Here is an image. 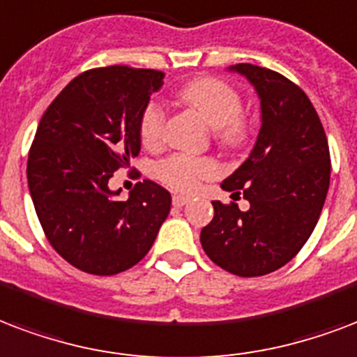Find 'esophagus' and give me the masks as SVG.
<instances>
[{
    "label": "esophagus",
    "mask_w": 357,
    "mask_h": 357,
    "mask_svg": "<svg viewBox=\"0 0 357 357\" xmlns=\"http://www.w3.org/2000/svg\"><path fill=\"white\" fill-rule=\"evenodd\" d=\"M187 202H189V198L183 197V195H174L172 197V204L176 208H181V206H185Z\"/></svg>",
    "instance_id": "obj_1"
}]
</instances>
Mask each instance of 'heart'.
Here are the masks:
<instances>
[{
  "label": "heart",
  "mask_w": 357,
  "mask_h": 357,
  "mask_svg": "<svg viewBox=\"0 0 357 357\" xmlns=\"http://www.w3.org/2000/svg\"><path fill=\"white\" fill-rule=\"evenodd\" d=\"M178 99L192 108L215 129L217 142L225 148H241L249 136V125L243 118V99L232 84L215 76H202L185 84L178 91ZM167 112L159 102H148L140 114V140L146 148H157L165 140ZM157 178L176 190H195L206 179L221 174L219 162L209 157H192L172 153L155 168Z\"/></svg>",
  "instance_id": "1"
}]
</instances>
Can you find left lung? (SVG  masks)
<instances>
[{
  "label": "left lung",
  "mask_w": 357,
  "mask_h": 357,
  "mask_svg": "<svg viewBox=\"0 0 357 357\" xmlns=\"http://www.w3.org/2000/svg\"><path fill=\"white\" fill-rule=\"evenodd\" d=\"M260 97L262 127L249 159L221 183L251 208L215 200L200 232L204 251L219 268L260 277L292 260L317 227L330 187V146L305 91L287 76L251 63L230 67Z\"/></svg>",
  "instance_id": "obj_1"
}]
</instances>
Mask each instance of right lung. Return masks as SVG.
<instances>
[{
    "label": "right lung",
    "mask_w": 357,
    "mask_h": 357,
    "mask_svg": "<svg viewBox=\"0 0 357 357\" xmlns=\"http://www.w3.org/2000/svg\"><path fill=\"white\" fill-rule=\"evenodd\" d=\"M165 73L110 65L82 73L52 100L27 157V185L54 251L91 275H116L151 249L170 192L151 179L116 200L108 179L140 153V114Z\"/></svg>",
    "instance_id": "right-lung-1"
}]
</instances>
